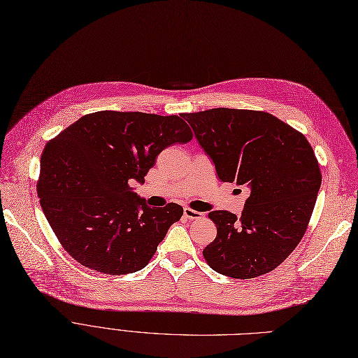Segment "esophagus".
<instances>
[{"label":"esophagus","mask_w":358,"mask_h":358,"mask_svg":"<svg viewBox=\"0 0 358 358\" xmlns=\"http://www.w3.org/2000/svg\"><path fill=\"white\" fill-rule=\"evenodd\" d=\"M183 217L188 218V220H199V218L203 217V213H199V211H195V210H192V208L186 207V208L183 210Z\"/></svg>","instance_id":"1"}]
</instances>
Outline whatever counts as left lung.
I'll list each match as a JSON object with an SVG mask.
<instances>
[{
	"instance_id": "8db88e82",
	"label": "left lung",
	"mask_w": 358,
	"mask_h": 358,
	"mask_svg": "<svg viewBox=\"0 0 358 358\" xmlns=\"http://www.w3.org/2000/svg\"><path fill=\"white\" fill-rule=\"evenodd\" d=\"M223 182L248 185L242 217L211 211L217 236L207 264L249 280L277 268L308 229L322 175L304 135L266 112L217 108L182 115Z\"/></svg>"
}]
</instances>
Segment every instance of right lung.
Masks as SVG:
<instances>
[{
	"instance_id": "right-lung-1",
	"label": "right lung",
	"mask_w": 358,
	"mask_h": 358,
	"mask_svg": "<svg viewBox=\"0 0 358 358\" xmlns=\"http://www.w3.org/2000/svg\"><path fill=\"white\" fill-rule=\"evenodd\" d=\"M183 116L100 110L84 115L43 150L38 195L62 248L109 275L143 269L183 208L148 207L132 192L160 152L192 140Z\"/></svg>"
}]
</instances>
